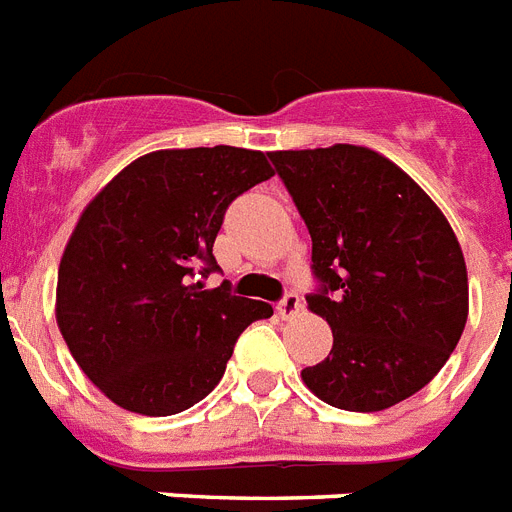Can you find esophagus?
Wrapping results in <instances>:
<instances>
[{
	"instance_id": "1",
	"label": "esophagus",
	"mask_w": 512,
	"mask_h": 512,
	"mask_svg": "<svg viewBox=\"0 0 512 512\" xmlns=\"http://www.w3.org/2000/svg\"><path fill=\"white\" fill-rule=\"evenodd\" d=\"M300 310H303V303H300V298L295 295V292H287L285 298L279 300V305H277V313L282 318H295Z\"/></svg>"
}]
</instances>
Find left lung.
<instances>
[{
  "label": "left lung",
  "mask_w": 512,
  "mask_h": 512,
  "mask_svg": "<svg viewBox=\"0 0 512 512\" xmlns=\"http://www.w3.org/2000/svg\"><path fill=\"white\" fill-rule=\"evenodd\" d=\"M308 225L331 326L329 357L305 368L318 399L383 412L440 373L469 318V274L453 227L419 183L357 144L269 152Z\"/></svg>",
  "instance_id": "left-lung-1"
}]
</instances>
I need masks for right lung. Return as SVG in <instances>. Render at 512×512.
<instances>
[{
	"label": "right lung",
	"mask_w": 512,
	"mask_h": 512,
	"mask_svg": "<svg viewBox=\"0 0 512 512\" xmlns=\"http://www.w3.org/2000/svg\"><path fill=\"white\" fill-rule=\"evenodd\" d=\"M264 152L155 150L93 196L67 240L56 323L82 373L126 412L168 417L220 383L238 336L272 305L204 290L225 209L269 181Z\"/></svg>",
	"instance_id": "1"
}]
</instances>
